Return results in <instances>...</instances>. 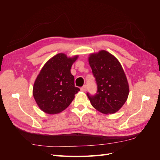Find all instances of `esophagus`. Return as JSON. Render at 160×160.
Masks as SVG:
<instances>
[{
    "mask_svg": "<svg viewBox=\"0 0 160 160\" xmlns=\"http://www.w3.org/2000/svg\"><path fill=\"white\" fill-rule=\"evenodd\" d=\"M81 90L82 91L85 92V91H87V86H86V85H84L83 87H82V88H81Z\"/></svg>",
    "mask_w": 160,
    "mask_h": 160,
    "instance_id": "34e87169",
    "label": "esophagus"
}]
</instances>
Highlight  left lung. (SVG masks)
<instances>
[{"mask_svg":"<svg viewBox=\"0 0 160 160\" xmlns=\"http://www.w3.org/2000/svg\"><path fill=\"white\" fill-rule=\"evenodd\" d=\"M89 63L98 84L95 96L88 97L92 106L105 115L115 113L126 102L129 93L127 77L118 59L105 50L91 53Z\"/></svg>","mask_w":160,"mask_h":160,"instance_id":"left-lung-1","label":"left lung"}]
</instances>
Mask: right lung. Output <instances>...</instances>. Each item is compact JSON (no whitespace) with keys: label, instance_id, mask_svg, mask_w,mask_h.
Segmentation results:
<instances>
[{"label":"right lung","instance_id":"obj_1","mask_svg":"<svg viewBox=\"0 0 160 160\" xmlns=\"http://www.w3.org/2000/svg\"><path fill=\"white\" fill-rule=\"evenodd\" d=\"M79 55L67 57L60 52L42 67L32 88L38 107L47 114H58L69 107L80 89L75 87L71 68Z\"/></svg>","mask_w":160,"mask_h":160}]
</instances>
